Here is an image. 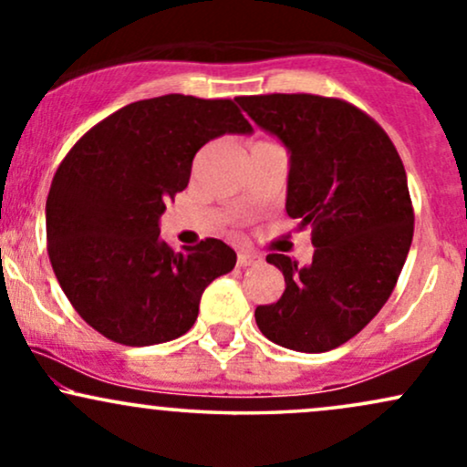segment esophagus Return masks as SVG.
<instances>
[{"mask_svg": "<svg viewBox=\"0 0 467 467\" xmlns=\"http://www.w3.org/2000/svg\"><path fill=\"white\" fill-rule=\"evenodd\" d=\"M261 256L259 254H252V252H239L237 256V265L239 267H248V265H254L259 264Z\"/></svg>", "mask_w": 467, "mask_h": 467, "instance_id": "1", "label": "esophagus"}]
</instances>
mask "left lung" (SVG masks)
Segmentation results:
<instances>
[{
  "label": "left lung",
  "instance_id": "obj_1",
  "mask_svg": "<svg viewBox=\"0 0 467 467\" xmlns=\"http://www.w3.org/2000/svg\"><path fill=\"white\" fill-rule=\"evenodd\" d=\"M289 151L285 211L312 228V264L267 254L285 292L254 309L267 340L303 353L345 345L384 307L410 250L415 213L401 158L356 105L316 94L239 96Z\"/></svg>",
  "mask_w": 467,
  "mask_h": 467
}]
</instances>
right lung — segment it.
I'll return each instance as SVG.
<instances>
[{"label":"right lung","instance_id":"right-lung-1","mask_svg":"<svg viewBox=\"0 0 467 467\" xmlns=\"http://www.w3.org/2000/svg\"><path fill=\"white\" fill-rule=\"evenodd\" d=\"M250 131L233 100L166 94L114 111L69 149L47 192L46 234L58 285L85 323L127 347L191 329L203 289L237 254L211 237L175 252L158 219L203 144Z\"/></svg>","mask_w":467,"mask_h":467}]
</instances>
